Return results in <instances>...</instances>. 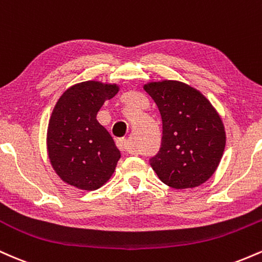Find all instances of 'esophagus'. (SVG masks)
I'll list each match as a JSON object with an SVG mask.
<instances>
[{
    "mask_svg": "<svg viewBox=\"0 0 262 262\" xmlns=\"http://www.w3.org/2000/svg\"><path fill=\"white\" fill-rule=\"evenodd\" d=\"M117 146H118V149L121 150V151L132 154V150L129 148L128 140L124 139V138H119V139H117Z\"/></svg>",
    "mask_w": 262,
    "mask_h": 262,
    "instance_id": "esophagus-1",
    "label": "esophagus"
}]
</instances>
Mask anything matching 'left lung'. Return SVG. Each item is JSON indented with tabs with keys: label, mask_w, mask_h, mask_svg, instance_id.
Returning a JSON list of instances; mask_svg holds the SVG:
<instances>
[{
	"label": "left lung",
	"mask_w": 262,
	"mask_h": 262,
	"mask_svg": "<svg viewBox=\"0 0 262 262\" xmlns=\"http://www.w3.org/2000/svg\"><path fill=\"white\" fill-rule=\"evenodd\" d=\"M160 111L161 146L150 165L165 185L191 188L217 170L225 148L221 117L206 97L180 81L144 85Z\"/></svg>",
	"instance_id": "8db88e82"
}]
</instances>
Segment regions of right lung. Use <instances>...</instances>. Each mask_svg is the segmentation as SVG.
<instances>
[{"mask_svg": "<svg viewBox=\"0 0 262 262\" xmlns=\"http://www.w3.org/2000/svg\"><path fill=\"white\" fill-rule=\"evenodd\" d=\"M118 89L86 81L66 90L56 102L48 127V154L53 169L69 185L95 191L114 172L121 152L96 116Z\"/></svg>", "mask_w": 262, "mask_h": 262, "instance_id": "add662e5", "label": "right lung"}]
</instances>
